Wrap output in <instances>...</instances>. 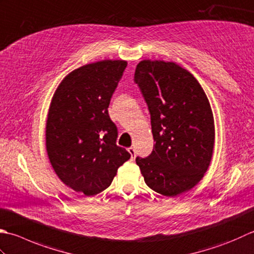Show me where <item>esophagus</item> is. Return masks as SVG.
Masks as SVG:
<instances>
[{
    "label": "esophagus",
    "instance_id": "34e87169",
    "mask_svg": "<svg viewBox=\"0 0 254 254\" xmlns=\"http://www.w3.org/2000/svg\"><path fill=\"white\" fill-rule=\"evenodd\" d=\"M127 151H128V153L131 154L132 160H134V158H135V155H136V151H135V148H134V147H128V148H127Z\"/></svg>",
    "mask_w": 254,
    "mask_h": 254
}]
</instances>
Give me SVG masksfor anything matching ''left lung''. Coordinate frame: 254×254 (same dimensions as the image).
Instances as JSON below:
<instances>
[{"label": "left lung", "instance_id": "left-lung-1", "mask_svg": "<svg viewBox=\"0 0 254 254\" xmlns=\"http://www.w3.org/2000/svg\"><path fill=\"white\" fill-rule=\"evenodd\" d=\"M134 81L151 114L155 145L136 157L146 185L174 197L197 185L209 167L215 124L205 91L192 74L175 63L143 61Z\"/></svg>", "mask_w": 254, "mask_h": 254}]
</instances>
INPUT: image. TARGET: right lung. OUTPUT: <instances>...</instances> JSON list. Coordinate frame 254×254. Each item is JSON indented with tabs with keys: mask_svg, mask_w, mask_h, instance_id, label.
<instances>
[{
	"mask_svg": "<svg viewBox=\"0 0 254 254\" xmlns=\"http://www.w3.org/2000/svg\"><path fill=\"white\" fill-rule=\"evenodd\" d=\"M127 66L124 61H103L76 69L59 84L49 108V161L59 180L87 196L110 186L131 157L117 145L118 127L108 111Z\"/></svg>",
	"mask_w": 254,
	"mask_h": 254,
	"instance_id": "right-lung-1",
	"label": "right lung"
}]
</instances>
